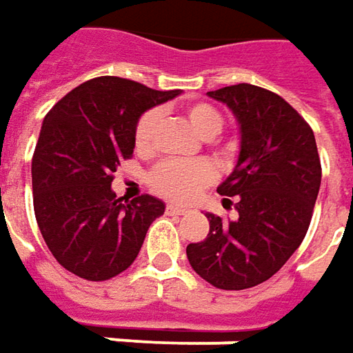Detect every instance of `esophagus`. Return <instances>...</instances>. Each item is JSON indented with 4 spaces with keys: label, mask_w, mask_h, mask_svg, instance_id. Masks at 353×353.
I'll use <instances>...</instances> for the list:
<instances>
[{
    "label": "esophagus",
    "mask_w": 353,
    "mask_h": 353,
    "mask_svg": "<svg viewBox=\"0 0 353 353\" xmlns=\"http://www.w3.org/2000/svg\"><path fill=\"white\" fill-rule=\"evenodd\" d=\"M165 211H168V213H174V215H183L188 209L181 205H174V203H170V205H165Z\"/></svg>",
    "instance_id": "obj_1"
}]
</instances>
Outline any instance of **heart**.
Listing matches in <instances>:
<instances>
[{"instance_id": "obj_1", "label": "heart", "mask_w": 353, "mask_h": 353, "mask_svg": "<svg viewBox=\"0 0 353 353\" xmlns=\"http://www.w3.org/2000/svg\"><path fill=\"white\" fill-rule=\"evenodd\" d=\"M185 118L203 138H213L221 132V112L209 102H192L185 106ZM160 120L158 110H146L134 126V148L144 154L152 146V136ZM150 185L168 199L188 201L213 179V168L203 160L161 161L150 172Z\"/></svg>"}]
</instances>
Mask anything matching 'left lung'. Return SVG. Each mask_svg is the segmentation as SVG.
<instances>
[{"label": "left lung", "mask_w": 353, "mask_h": 353, "mask_svg": "<svg viewBox=\"0 0 353 353\" xmlns=\"http://www.w3.org/2000/svg\"><path fill=\"white\" fill-rule=\"evenodd\" d=\"M207 94L227 104L239 122L237 165L217 188L235 197L239 215L223 221L207 213L205 241L190 243L185 253L203 281L243 290L268 281L300 247L322 165L312 128L276 92L241 83Z\"/></svg>", "instance_id": "obj_1"}]
</instances>
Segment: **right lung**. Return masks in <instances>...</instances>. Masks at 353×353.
<instances>
[{
    "instance_id": "obj_1",
    "label": "right lung",
    "mask_w": 353,
    "mask_h": 353,
    "mask_svg": "<svg viewBox=\"0 0 353 353\" xmlns=\"http://www.w3.org/2000/svg\"><path fill=\"white\" fill-rule=\"evenodd\" d=\"M179 90H154L120 77L72 88L45 116L31 161L35 217L61 267L86 281H108L130 267L163 201L112 192L120 161L134 154V126Z\"/></svg>"
}]
</instances>
